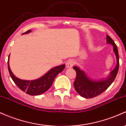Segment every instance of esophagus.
I'll return each instance as SVG.
<instances>
[{"label":"esophagus","instance_id":"esophagus-1","mask_svg":"<svg viewBox=\"0 0 126 126\" xmlns=\"http://www.w3.org/2000/svg\"><path fill=\"white\" fill-rule=\"evenodd\" d=\"M74 63L75 62L74 60H72V59H69V60H67V62H66V66L67 68H70V67H72L74 66Z\"/></svg>","mask_w":126,"mask_h":126}]
</instances>
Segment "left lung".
<instances>
[{"instance_id":"8db88e82","label":"left lung","mask_w":126,"mask_h":126,"mask_svg":"<svg viewBox=\"0 0 126 126\" xmlns=\"http://www.w3.org/2000/svg\"><path fill=\"white\" fill-rule=\"evenodd\" d=\"M107 44H111L113 50L117 58V65L114 69L110 72V76L105 79L100 81L92 79L87 76L84 70L80 69L78 66H74V69L77 72L75 81L74 82L75 90L80 96L85 98H93L100 94L106 90L114 82L119 68V55L117 46L110 36H106Z\"/></svg>"}]
</instances>
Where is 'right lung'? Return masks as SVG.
I'll return each mask as SVG.
<instances>
[{
	"label": "right lung",
	"instance_id": "right-lung-1",
	"mask_svg": "<svg viewBox=\"0 0 126 126\" xmlns=\"http://www.w3.org/2000/svg\"><path fill=\"white\" fill-rule=\"evenodd\" d=\"M30 32L31 30H29L23 34L29 33ZM8 58L9 59V56ZM9 59L8 61V70L12 79L20 90L32 96L40 95L47 92L52 85V82L56 76L61 72L63 71L65 67V64L56 66L49 70L47 74L43 75L41 78L31 81L23 80L16 77L12 72L9 67Z\"/></svg>",
	"mask_w": 126,
	"mask_h": 126
}]
</instances>
